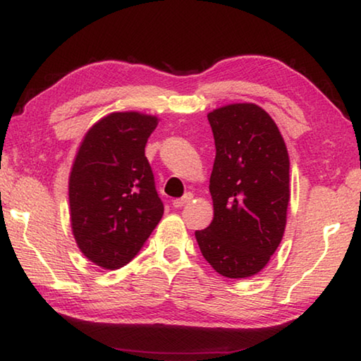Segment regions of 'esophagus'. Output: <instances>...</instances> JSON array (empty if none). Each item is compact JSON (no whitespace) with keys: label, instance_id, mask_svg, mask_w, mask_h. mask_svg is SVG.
I'll use <instances>...</instances> for the list:
<instances>
[{"label":"esophagus","instance_id":"esophagus-1","mask_svg":"<svg viewBox=\"0 0 361 361\" xmlns=\"http://www.w3.org/2000/svg\"><path fill=\"white\" fill-rule=\"evenodd\" d=\"M192 197H194V195L191 194V192H188V194H185V195H183V197L181 199H175L173 200V207H175V209H180V207H183V205H186V204H189V202H191V200H192Z\"/></svg>","mask_w":361,"mask_h":361}]
</instances>
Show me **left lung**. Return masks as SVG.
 Listing matches in <instances>:
<instances>
[{"instance_id":"8db88e82","label":"left lung","mask_w":361,"mask_h":361,"mask_svg":"<svg viewBox=\"0 0 361 361\" xmlns=\"http://www.w3.org/2000/svg\"><path fill=\"white\" fill-rule=\"evenodd\" d=\"M215 138L213 221L195 231L204 258L228 279L258 274L276 253L290 202V157L274 119L255 103L207 114Z\"/></svg>"}]
</instances>
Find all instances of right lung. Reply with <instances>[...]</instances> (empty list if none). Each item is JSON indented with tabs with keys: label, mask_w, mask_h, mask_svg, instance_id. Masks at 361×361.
I'll list each match as a JSON object with an SVG mask.
<instances>
[{
	"label": "right lung",
	"mask_w": 361,
	"mask_h": 361,
	"mask_svg": "<svg viewBox=\"0 0 361 361\" xmlns=\"http://www.w3.org/2000/svg\"><path fill=\"white\" fill-rule=\"evenodd\" d=\"M156 116L111 113L85 133L73 162L68 197L79 250L103 269L130 262L164 215L145 146Z\"/></svg>",
	"instance_id": "add662e5"
}]
</instances>
